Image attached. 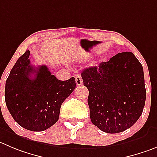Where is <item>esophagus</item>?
Here are the masks:
<instances>
[{"instance_id": "34e87169", "label": "esophagus", "mask_w": 157, "mask_h": 157, "mask_svg": "<svg viewBox=\"0 0 157 157\" xmlns=\"http://www.w3.org/2000/svg\"><path fill=\"white\" fill-rule=\"evenodd\" d=\"M75 80H76V84L77 86H80L83 83V80H82L81 76L80 74H77L75 76Z\"/></svg>"}]
</instances>
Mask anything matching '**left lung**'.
<instances>
[{
  "label": "left lung",
  "instance_id": "1",
  "mask_svg": "<svg viewBox=\"0 0 157 157\" xmlns=\"http://www.w3.org/2000/svg\"><path fill=\"white\" fill-rule=\"evenodd\" d=\"M91 122L107 133H118L140 118L146 102L143 68L131 52L118 53L81 74Z\"/></svg>",
  "mask_w": 157,
  "mask_h": 157
}]
</instances>
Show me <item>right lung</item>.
I'll use <instances>...</instances> for the list:
<instances>
[{
  "label": "right lung",
  "instance_id": "obj_1",
  "mask_svg": "<svg viewBox=\"0 0 157 157\" xmlns=\"http://www.w3.org/2000/svg\"><path fill=\"white\" fill-rule=\"evenodd\" d=\"M29 55L27 50L11 69L5 83V102L19 125L41 132L58 121L61 105L75 89L76 80H59L46 66L33 67Z\"/></svg>",
  "mask_w": 157,
  "mask_h": 157
}]
</instances>
